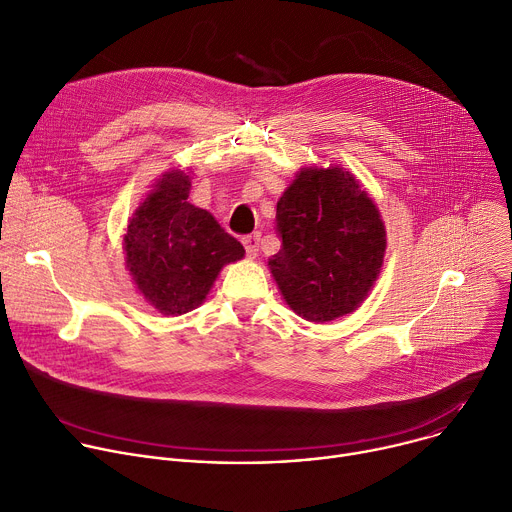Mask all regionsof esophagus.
Instances as JSON below:
<instances>
[{"label":"esophagus","instance_id":"obj_1","mask_svg":"<svg viewBox=\"0 0 512 512\" xmlns=\"http://www.w3.org/2000/svg\"><path fill=\"white\" fill-rule=\"evenodd\" d=\"M242 244H244L246 254H248L250 258H256V256H258V246H260V236H258V234L244 236V238H242Z\"/></svg>","mask_w":512,"mask_h":512}]
</instances>
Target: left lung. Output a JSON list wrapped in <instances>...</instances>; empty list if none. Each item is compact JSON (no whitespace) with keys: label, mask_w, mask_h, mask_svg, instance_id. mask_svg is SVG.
Masks as SVG:
<instances>
[{"label":"left lung","mask_w":512,"mask_h":512,"mask_svg":"<svg viewBox=\"0 0 512 512\" xmlns=\"http://www.w3.org/2000/svg\"><path fill=\"white\" fill-rule=\"evenodd\" d=\"M276 232L282 244L268 268L297 315L333 321L366 299L380 274L386 232L348 170H301L276 203Z\"/></svg>","instance_id":"obj_1"}]
</instances>
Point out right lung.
<instances>
[{"mask_svg": "<svg viewBox=\"0 0 512 512\" xmlns=\"http://www.w3.org/2000/svg\"><path fill=\"white\" fill-rule=\"evenodd\" d=\"M189 189L183 170L166 173L140 203L124 236L138 291L164 315L199 307L223 264L246 254L209 211L187 201Z\"/></svg>", "mask_w": 512, "mask_h": 512, "instance_id": "obj_1", "label": "right lung"}]
</instances>
